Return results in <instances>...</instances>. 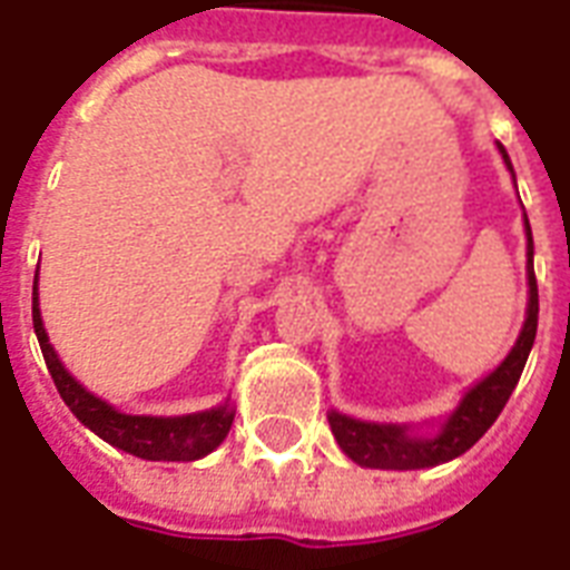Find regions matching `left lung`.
I'll use <instances>...</instances> for the list:
<instances>
[{
	"label": "left lung",
	"instance_id": "1",
	"mask_svg": "<svg viewBox=\"0 0 570 570\" xmlns=\"http://www.w3.org/2000/svg\"><path fill=\"white\" fill-rule=\"evenodd\" d=\"M499 151H502V158H505L508 169H511V160H508L505 149L499 146ZM527 242V323L520 328V337L511 346V353L505 355V362L499 364L493 373H488L484 380L478 382L475 389L466 391V397L460 401L458 410L451 412L449 421L433 436H415V433H410V428H401V424H373V421L350 419V415H341V412H328V424H332L334 440L346 451V458H353L358 466L371 469H428L460 458L463 451L472 449L488 433L490 424L499 419V412L505 410L508 397H511L520 373L527 367L529 350L535 343L538 281L535 266H532V227H529V217Z\"/></svg>",
	"mask_w": 570,
	"mask_h": 570
}]
</instances>
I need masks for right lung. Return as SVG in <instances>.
<instances>
[{"instance_id": "obj_1", "label": "right lung", "mask_w": 570, "mask_h": 570, "mask_svg": "<svg viewBox=\"0 0 570 570\" xmlns=\"http://www.w3.org/2000/svg\"><path fill=\"white\" fill-rule=\"evenodd\" d=\"M32 325L35 334H38V343H41L47 371L53 376L62 401L104 442L128 451L134 458L167 460V463H173V460L206 458L208 451H215L220 442L227 440L229 428H233V415H236L227 403L215 406V410L194 412V415L155 419V415H125V412L112 410L110 403L101 401V397H95L92 391L82 389L80 382L65 371V364L59 362V355L53 353V346L47 341V332H43L41 323V307H38V272H35L32 286Z\"/></svg>"}]
</instances>
